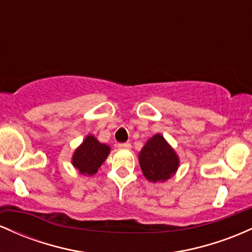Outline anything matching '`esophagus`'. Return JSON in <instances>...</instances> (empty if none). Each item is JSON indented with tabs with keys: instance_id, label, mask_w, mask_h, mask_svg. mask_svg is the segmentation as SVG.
Masks as SVG:
<instances>
[{
	"instance_id": "esophagus-1",
	"label": "esophagus",
	"mask_w": 252,
	"mask_h": 252,
	"mask_svg": "<svg viewBox=\"0 0 252 252\" xmlns=\"http://www.w3.org/2000/svg\"><path fill=\"white\" fill-rule=\"evenodd\" d=\"M118 148H120V149H126V150H129L130 148H131V144L128 143V142H126V143H120V144H118Z\"/></svg>"
}]
</instances>
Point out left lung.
I'll list each match as a JSON object with an SVG mask.
<instances>
[{
    "label": "left lung",
    "mask_w": 252,
    "mask_h": 252,
    "mask_svg": "<svg viewBox=\"0 0 252 252\" xmlns=\"http://www.w3.org/2000/svg\"><path fill=\"white\" fill-rule=\"evenodd\" d=\"M138 162L147 180L164 182L175 175L180 158L162 135L155 134L138 153Z\"/></svg>",
    "instance_id": "obj_1"
}]
</instances>
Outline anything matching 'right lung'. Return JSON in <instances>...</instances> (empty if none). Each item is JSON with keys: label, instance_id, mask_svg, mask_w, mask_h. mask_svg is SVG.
I'll list each match as a JSON object with an SVG mask.
<instances>
[{"label": "right lung", "instance_id": "obj_1", "mask_svg": "<svg viewBox=\"0 0 252 252\" xmlns=\"http://www.w3.org/2000/svg\"><path fill=\"white\" fill-rule=\"evenodd\" d=\"M110 147L100 143L94 135H88L74 150L71 162L80 174L94 175L110 154Z\"/></svg>", "mask_w": 252, "mask_h": 252}]
</instances>
